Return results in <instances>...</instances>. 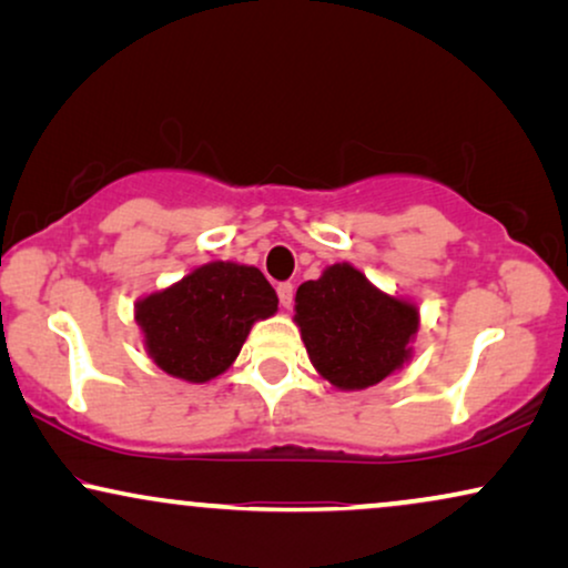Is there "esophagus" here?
Masks as SVG:
<instances>
[{"label": "esophagus", "instance_id": "1", "mask_svg": "<svg viewBox=\"0 0 568 568\" xmlns=\"http://www.w3.org/2000/svg\"><path fill=\"white\" fill-rule=\"evenodd\" d=\"M277 298H280V306L291 308V304H293V283H280L277 285Z\"/></svg>", "mask_w": 568, "mask_h": 568}]
</instances>
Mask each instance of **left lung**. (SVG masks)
Listing matches in <instances>:
<instances>
[{
  "instance_id": "left-lung-1",
  "label": "left lung",
  "mask_w": 568,
  "mask_h": 568,
  "mask_svg": "<svg viewBox=\"0 0 568 568\" xmlns=\"http://www.w3.org/2000/svg\"><path fill=\"white\" fill-rule=\"evenodd\" d=\"M296 324L308 358L339 389H366L410 358L418 308L387 296L353 264H332L296 291Z\"/></svg>"
}]
</instances>
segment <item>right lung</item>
<instances>
[{
  "label": "right lung",
  "mask_w": 568,
  "mask_h": 568,
  "mask_svg": "<svg viewBox=\"0 0 568 568\" xmlns=\"http://www.w3.org/2000/svg\"><path fill=\"white\" fill-rule=\"evenodd\" d=\"M277 312V293L256 267L210 262L161 293L138 301L145 347L165 374L210 382L236 361L256 320Z\"/></svg>",
  "instance_id": "obj_1"
}]
</instances>
